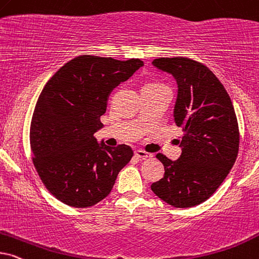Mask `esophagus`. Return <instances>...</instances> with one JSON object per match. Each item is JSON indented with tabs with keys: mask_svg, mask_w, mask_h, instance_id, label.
Returning a JSON list of instances; mask_svg holds the SVG:
<instances>
[{
	"mask_svg": "<svg viewBox=\"0 0 259 259\" xmlns=\"http://www.w3.org/2000/svg\"><path fill=\"white\" fill-rule=\"evenodd\" d=\"M134 154H136V157H138V158H140V159H147V158H151V157H152V154L146 152V151H143V150H137L136 152H134Z\"/></svg>",
	"mask_w": 259,
	"mask_h": 259,
	"instance_id": "1",
	"label": "esophagus"
}]
</instances>
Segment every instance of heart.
<instances>
[{
	"label": "heart",
	"mask_w": 259,
	"mask_h": 259,
	"mask_svg": "<svg viewBox=\"0 0 259 259\" xmlns=\"http://www.w3.org/2000/svg\"><path fill=\"white\" fill-rule=\"evenodd\" d=\"M147 84H162V83H158V82H150V83H147Z\"/></svg>",
	"instance_id": "1"
}]
</instances>
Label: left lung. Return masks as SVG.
Returning a JSON list of instances; mask_svg holds the SVG:
<instances>
[{"mask_svg":"<svg viewBox=\"0 0 259 259\" xmlns=\"http://www.w3.org/2000/svg\"><path fill=\"white\" fill-rule=\"evenodd\" d=\"M152 64L176 79L174 117L183 136L179 159L172 162L163 153L156 156L165 172L151 189L174 207L197 206L215 193L236 163L239 151L236 112L223 83L202 63L175 57L154 59Z\"/></svg>","mask_w":259,"mask_h":259,"instance_id":"1","label":"left lung"}]
</instances>
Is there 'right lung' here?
Segmentation results:
<instances>
[{"instance_id":"1","label":"right lung","mask_w":259,"mask_h":259,"mask_svg":"<svg viewBox=\"0 0 259 259\" xmlns=\"http://www.w3.org/2000/svg\"><path fill=\"white\" fill-rule=\"evenodd\" d=\"M143 65L137 58L83 55L63 65L44 87L29 143L40 180L60 202L76 208L100 202L133 157L128 145L99 144L94 133L102 127L100 117L110 92Z\"/></svg>"}]
</instances>
